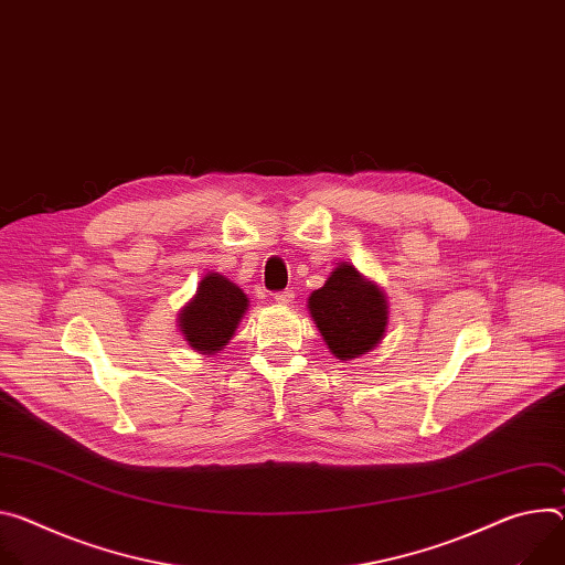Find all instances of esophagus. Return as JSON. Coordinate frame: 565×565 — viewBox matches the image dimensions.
<instances>
[{
  "mask_svg": "<svg viewBox=\"0 0 565 565\" xmlns=\"http://www.w3.org/2000/svg\"><path fill=\"white\" fill-rule=\"evenodd\" d=\"M292 299H295V292H292L290 288L275 292V301H277V303H284V306H288V303H292Z\"/></svg>",
  "mask_w": 565,
  "mask_h": 565,
  "instance_id": "esophagus-1",
  "label": "esophagus"
}]
</instances>
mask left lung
Returning <instances> with one entry per match:
<instances>
[{
	"label": "left lung",
	"instance_id": "obj_1",
	"mask_svg": "<svg viewBox=\"0 0 565 565\" xmlns=\"http://www.w3.org/2000/svg\"><path fill=\"white\" fill-rule=\"evenodd\" d=\"M309 309L340 361L374 349L387 327L383 292L347 264L338 266L320 290H313Z\"/></svg>",
	"mask_w": 565,
	"mask_h": 565
}]
</instances>
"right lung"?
<instances>
[{
    "instance_id": "add662e5",
    "label": "right lung",
    "mask_w": 565,
    "mask_h": 565,
    "mask_svg": "<svg viewBox=\"0 0 565 565\" xmlns=\"http://www.w3.org/2000/svg\"><path fill=\"white\" fill-rule=\"evenodd\" d=\"M245 309V292L225 277L212 273L200 281L193 301H189L180 313V329L193 349L216 353L232 340Z\"/></svg>"
}]
</instances>
